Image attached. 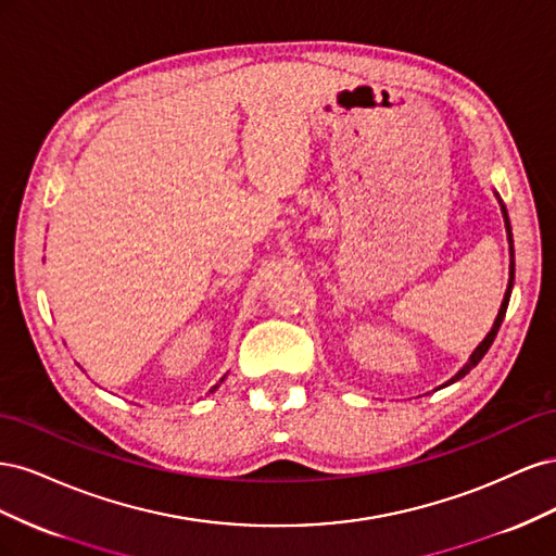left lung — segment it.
<instances>
[{
  "mask_svg": "<svg viewBox=\"0 0 556 556\" xmlns=\"http://www.w3.org/2000/svg\"><path fill=\"white\" fill-rule=\"evenodd\" d=\"M496 194V199H498V206H501V215H503V225H506V233H508V243H510V271H508V288H506V294H503V301H501V308H498V315H496V319H494V325H492V329H490V333L484 336L482 339V343L473 350V355L468 357V362L459 368L457 374H454L445 384H441V387H447V384H452V382H457V380H462L466 374H470V368H476L478 366V362L486 355V350L492 348V343H494V339H496V333H498V329H501V323H503V317H506V311H508V301H510V294H513V282H515V248H513V227H510V217H508V211H506V204H503L501 201V197H498V192H494Z\"/></svg>",
  "mask_w": 556,
  "mask_h": 556,
  "instance_id": "obj_1",
  "label": "left lung"
}]
</instances>
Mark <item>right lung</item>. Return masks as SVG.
Masks as SVG:
<instances>
[{
  "mask_svg": "<svg viewBox=\"0 0 556 556\" xmlns=\"http://www.w3.org/2000/svg\"><path fill=\"white\" fill-rule=\"evenodd\" d=\"M223 380H225V378H220V382H223ZM217 387H220V384H215V387H211V392H215V390H217Z\"/></svg>",
  "mask_w": 556,
  "mask_h": 556,
  "instance_id": "right-lung-1",
  "label": "right lung"
}]
</instances>
